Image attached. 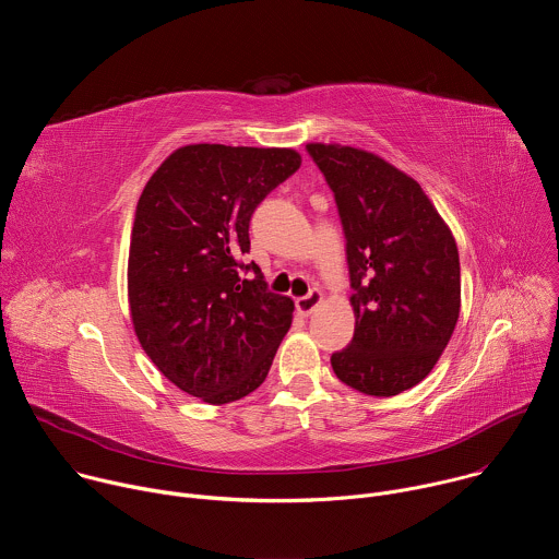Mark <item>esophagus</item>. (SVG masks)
<instances>
[{"label":"esophagus","instance_id":"obj_1","mask_svg":"<svg viewBox=\"0 0 559 559\" xmlns=\"http://www.w3.org/2000/svg\"><path fill=\"white\" fill-rule=\"evenodd\" d=\"M323 302V292H318V289H311L309 294H305V296H300L298 300H296V307H298V311L302 313V316H309V313H313L316 311V307Z\"/></svg>","mask_w":559,"mask_h":559}]
</instances>
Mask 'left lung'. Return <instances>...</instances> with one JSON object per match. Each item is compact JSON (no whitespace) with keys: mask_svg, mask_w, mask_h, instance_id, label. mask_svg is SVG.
<instances>
[{"mask_svg":"<svg viewBox=\"0 0 559 559\" xmlns=\"http://www.w3.org/2000/svg\"><path fill=\"white\" fill-rule=\"evenodd\" d=\"M334 192L352 281L356 330L332 354L352 389L389 397L416 386L444 352L460 316V259L453 234L423 192L384 158L309 143Z\"/></svg>","mask_w":559,"mask_h":559,"instance_id":"left-lung-1","label":"left lung"}]
</instances>
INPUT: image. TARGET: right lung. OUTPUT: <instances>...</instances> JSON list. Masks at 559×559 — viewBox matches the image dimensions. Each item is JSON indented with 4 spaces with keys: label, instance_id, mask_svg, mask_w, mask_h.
<instances>
[{
    "label": "right lung",
    "instance_id": "obj_1",
    "mask_svg": "<svg viewBox=\"0 0 559 559\" xmlns=\"http://www.w3.org/2000/svg\"><path fill=\"white\" fill-rule=\"evenodd\" d=\"M300 168L289 147L197 143L145 183L128 257L134 334L170 382L210 405L263 384L294 300L243 263L259 203Z\"/></svg>",
    "mask_w": 559,
    "mask_h": 559
}]
</instances>
